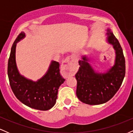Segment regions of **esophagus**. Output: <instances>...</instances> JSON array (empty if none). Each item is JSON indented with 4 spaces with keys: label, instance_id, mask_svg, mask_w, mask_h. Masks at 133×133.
<instances>
[{
    "label": "esophagus",
    "instance_id": "34e87169",
    "mask_svg": "<svg viewBox=\"0 0 133 133\" xmlns=\"http://www.w3.org/2000/svg\"><path fill=\"white\" fill-rule=\"evenodd\" d=\"M71 59H72V57H68L62 62L61 69L63 71L65 77H69L71 76H73L74 68H73L72 62L70 61Z\"/></svg>",
    "mask_w": 133,
    "mask_h": 133
}]
</instances>
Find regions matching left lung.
<instances>
[{"instance_id": "obj_1", "label": "left lung", "mask_w": 133, "mask_h": 133, "mask_svg": "<svg viewBox=\"0 0 133 133\" xmlns=\"http://www.w3.org/2000/svg\"><path fill=\"white\" fill-rule=\"evenodd\" d=\"M107 42L113 47L116 57L114 64L106 72H98L89 64L90 57L82 56L75 77L77 80L76 95L81 101L97 105L110 100L122 84L126 72L125 59L119 42L110 29H107Z\"/></svg>"}]
</instances>
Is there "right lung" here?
<instances>
[{
  "label": "right lung",
  "mask_w": 133,
  "mask_h": 133,
  "mask_svg": "<svg viewBox=\"0 0 133 133\" xmlns=\"http://www.w3.org/2000/svg\"><path fill=\"white\" fill-rule=\"evenodd\" d=\"M25 37V33L22 32L12 46L7 69L10 87L24 104L38 110H49L56 104L58 89L65 79L60 74L59 63L54 61H52L46 73L37 81L20 74L16 64V49L17 43Z\"/></svg>",
  "instance_id": "obj_1"
}]
</instances>
